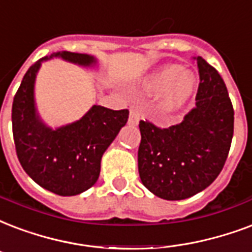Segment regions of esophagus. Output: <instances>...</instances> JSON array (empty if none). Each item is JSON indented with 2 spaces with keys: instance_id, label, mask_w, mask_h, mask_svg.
<instances>
[{
  "instance_id": "34e87169",
  "label": "esophagus",
  "mask_w": 252,
  "mask_h": 252,
  "mask_svg": "<svg viewBox=\"0 0 252 252\" xmlns=\"http://www.w3.org/2000/svg\"><path fill=\"white\" fill-rule=\"evenodd\" d=\"M140 120V113L139 109L136 107H130V112H129V119H128V123L130 126H137Z\"/></svg>"
}]
</instances>
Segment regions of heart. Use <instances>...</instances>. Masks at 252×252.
<instances>
[{"label": "heart", "mask_w": 252, "mask_h": 252, "mask_svg": "<svg viewBox=\"0 0 252 252\" xmlns=\"http://www.w3.org/2000/svg\"><path fill=\"white\" fill-rule=\"evenodd\" d=\"M195 88V78L190 72H182L178 64L161 67L145 80L144 90L152 95L164 94L162 109L174 112L188 103Z\"/></svg>", "instance_id": "obj_1"}]
</instances>
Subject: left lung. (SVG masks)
<instances>
[{"label":"left lung","instance_id":"obj_1","mask_svg":"<svg viewBox=\"0 0 252 252\" xmlns=\"http://www.w3.org/2000/svg\"><path fill=\"white\" fill-rule=\"evenodd\" d=\"M199 74L195 107L184 120L160 128L140 120L137 161L141 182L168 201L189 198L206 189L223 168L234 133V108L218 71L194 57Z\"/></svg>","mask_w":252,"mask_h":252}]
</instances>
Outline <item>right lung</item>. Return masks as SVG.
I'll list each match as a JSON object with an SVG mask.
<instances>
[{"mask_svg": "<svg viewBox=\"0 0 252 252\" xmlns=\"http://www.w3.org/2000/svg\"><path fill=\"white\" fill-rule=\"evenodd\" d=\"M91 66L95 58L62 51L51 55ZM50 57V58H51ZM42 58L25 74L11 108L15 152L22 168L42 188L58 195H76L99 178L103 153L126 126L128 109L94 105L78 122L53 130L39 120L34 105V82Z\"/></svg>", "mask_w": 252, "mask_h": 252, "instance_id": "add662e5", "label": "right lung"}]
</instances>
